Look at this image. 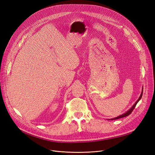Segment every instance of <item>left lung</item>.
I'll use <instances>...</instances> for the list:
<instances>
[{
    "label": "left lung",
    "instance_id": "obj_1",
    "mask_svg": "<svg viewBox=\"0 0 155 155\" xmlns=\"http://www.w3.org/2000/svg\"><path fill=\"white\" fill-rule=\"evenodd\" d=\"M143 88H142V92H141V95H140V97H139V99H137V101L134 103V104L133 105V106H132L131 108H130L126 112L124 113L123 114L119 116L118 117H114V118H112V119H108V120H116V119H120V118H123V117H125L129 116V115L130 114H131V113L132 112V111L134 110V109L135 108L136 105V104H137V102H139V101H140V99H141V97H142V96H143Z\"/></svg>",
    "mask_w": 155,
    "mask_h": 155
}]
</instances>
